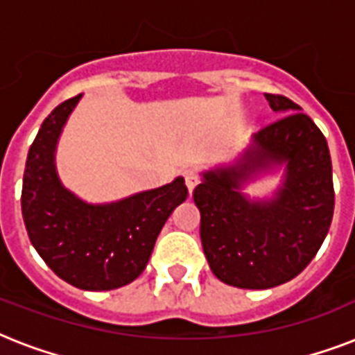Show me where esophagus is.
I'll return each mask as SVG.
<instances>
[{
    "mask_svg": "<svg viewBox=\"0 0 355 355\" xmlns=\"http://www.w3.org/2000/svg\"><path fill=\"white\" fill-rule=\"evenodd\" d=\"M184 180H186V186H188L189 193H191L195 186L199 184V173L195 171V169H186L184 171Z\"/></svg>",
    "mask_w": 355,
    "mask_h": 355,
    "instance_id": "34e87169",
    "label": "esophagus"
}]
</instances>
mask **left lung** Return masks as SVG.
<instances>
[{
	"mask_svg": "<svg viewBox=\"0 0 355 355\" xmlns=\"http://www.w3.org/2000/svg\"><path fill=\"white\" fill-rule=\"evenodd\" d=\"M265 99L284 116L254 136L241 166L206 173L193 189L211 272L241 289H269L300 275L319 252L336 206L324 134L286 96ZM269 159L288 162L286 184L269 203L250 205L235 188Z\"/></svg>",
	"mask_w": 355,
	"mask_h": 355,
	"instance_id": "8db88e82",
	"label": "left lung"
}]
</instances>
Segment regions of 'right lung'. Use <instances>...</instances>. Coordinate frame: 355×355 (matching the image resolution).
I'll return each instance as SVG.
<instances>
[{"label":"right lung","mask_w":355,"mask_h":355,"mask_svg":"<svg viewBox=\"0 0 355 355\" xmlns=\"http://www.w3.org/2000/svg\"><path fill=\"white\" fill-rule=\"evenodd\" d=\"M80 96L60 103L31 145L21 214L36 252L49 269L86 291H110L136 280L167 217L188 197L184 178L107 206H90L60 186L53 153Z\"/></svg>","instance_id":"obj_1"}]
</instances>
